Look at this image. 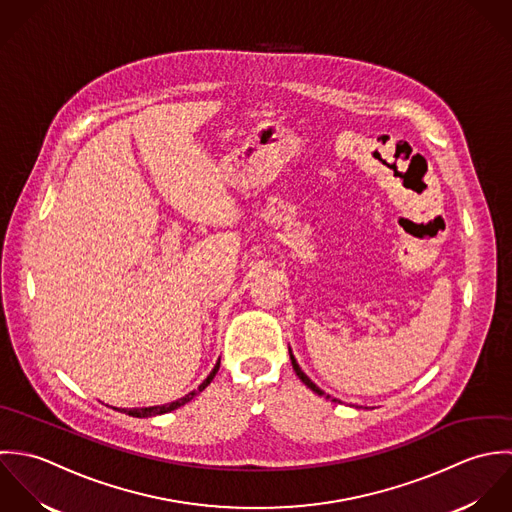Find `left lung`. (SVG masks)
Returning <instances> with one entry per match:
<instances>
[{"instance_id":"1","label":"left lung","mask_w":512,"mask_h":512,"mask_svg":"<svg viewBox=\"0 0 512 512\" xmlns=\"http://www.w3.org/2000/svg\"><path fill=\"white\" fill-rule=\"evenodd\" d=\"M289 354H291V364H293V370L297 372V376L301 378V382H303L307 388H310L314 394H318V396H326V394H324V392H322V390H320V388H318V386H316V384H314V382L308 378L307 374L301 370V366L297 364V360H295L293 352H289ZM326 398H330V396H326ZM334 402H336V400H334Z\"/></svg>"}]
</instances>
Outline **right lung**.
I'll return each mask as SVG.
<instances>
[{
    "label": "right lung",
    "mask_w": 512,
    "mask_h": 512,
    "mask_svg": "<svg viewBox=\"0 0 512 512\" xmlns=\"http://www.w3.org/2000/svg\"><path fill=\"white\" fill-rule=\"evenodd\" d=\"M217 370H219V362L213 366V370L209 372V376L205 378L204 382L200 384V388L198 390H194V392H190L188 396H184V398H180V400H176V402H172V404H164V406H152V408H132V409H120V411H124L126 415H132V417H152V415H162V413H168V411H174V409L180 408V406H184V404H188L190 400H194L200 392H204L205 388L211 384V380L215 378V374H217Z\"/></svg>",
    "instance_id": "obj_1"
}]
</instances>
